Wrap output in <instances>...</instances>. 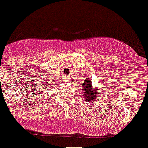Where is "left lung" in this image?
Masks as SVG:
<instances>
[{
  "mask_svg": "<svg viewBox=\"0 0 148 148\" xmlns=\"http://www.w3.org/2000/svg\"><path fill=\"white\" fill-rule=\"evenodd\" d=\"M84 91V96L88 102H92L95 100V98L97 97V92L95 90H92V83L91 81L88 78H86V80L82 84Z\"/></svg>",
  "mask_w": 148,
  "mask_h": 148,
  "instance_id": "obj_1",
  "label": "left lung"
}]
</instances>
